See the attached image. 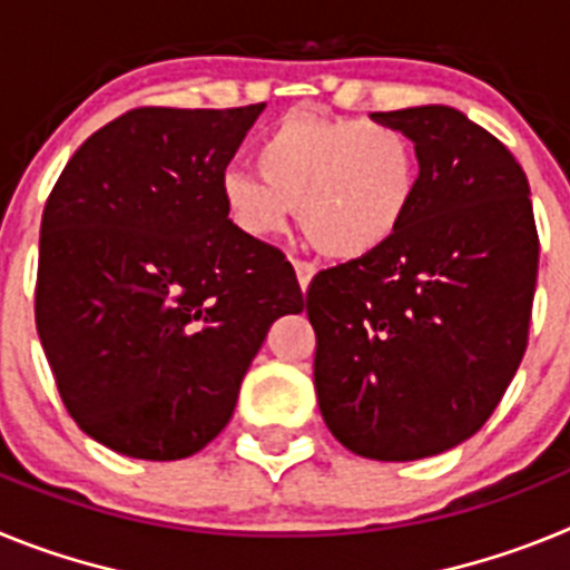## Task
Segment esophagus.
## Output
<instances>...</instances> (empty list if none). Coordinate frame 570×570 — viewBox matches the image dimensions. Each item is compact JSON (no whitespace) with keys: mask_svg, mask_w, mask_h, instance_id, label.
<instances>
[{"mask_svg":"<svg viewBox=\"0 0 570 570\" xmlns=\"http://www.w3.org/2000/svg\"><path fill=\"white\" fill-rule=\"evenodd\" d=\"M294 271H296V282H299V288L308 291L311 279H314V274H316L314 265H311V262H305V259H294Z\"/></svg>","mask_w":570,"mask_h":570,"instance_id":"1","label":"esophagus"}]
</instances>
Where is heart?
Returning <instances> with one entry per match:
<instances>
[{
  "instance_id": "heart-1",
  "label": "heart",
  "mask_w": 570,
  "mask_h": 570,
  "mask_svg": "<svg viewBox=\"0 0 570 570\" xmlns=\"http://www.w3.org/2000/svg\"><path fill=\"white\" fill-rule=\"evenodd\" d=\"M256 169L223 176L219 194L234 228L268 239L299 205L302 234L334 259L385 248L420 185L414 139L391 122L351 116H285L256 145Z\"/></svg>"
}]
</instances>
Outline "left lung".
Segmentation results:
<instances>
[{
	"mask_svg": "<svg viewBox=\"0 0 570 570\" xmlns=\"http://www.w3.org/2000/svg\"><path fill=\"white\" fill-rule=\"evenodd\" d=\"M420 156L414 208L376 254L308 285L331 434L382 462L434 456L500 405L528 345L540 236L511 150L445 105L387 110Z\"/></svg>",
	"mask_w": 570,
	"mask_h": 570,
	"instance_id": "obj_1",
	"label": "left lung"
}]
</instances>
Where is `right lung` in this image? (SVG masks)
<instances>
[{"label":"right lung","mask_w":570,"mask_h":570,"mask_svg":"<svg viewBox=\"0 0 570 570\" xmlns=\"http://www.w3.org/2000/svg\"><path fill=\"white\" fill-rule=\"evenodd\" d=\"M265 105L134 108L88 136L42 214L37 331L68 414L134 460H185L302 291L225 214L223 176Z\"/></svg>","instance_id":"add662e5"}]
</instances>
